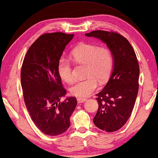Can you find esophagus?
<instances>
[{"mask_svg":"<svg viewBox=\"0 0 158 158\" xmlns=\"http://www.w3.org/2000/svg\"><path fill=\"white\" fill-rule=\"evenodd\" d=\"M77 103H83V102L86 101L87 99L85 98H77Z\"/></svg>","mask_w":158,"mask_h":158,"instance_id":"34e87169","label":"esophagus"}]
</instances>
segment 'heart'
Listing matches in <instances>:
<instances>
[{"label":"heart","mask_w":158,"mask_h":158,"mask_svg":"<svg viewBox=\"0 0 158 158\" xmlns=\"http://www.w3.org/2000/svg\"><path fill=\"white\" fill-rule=\"evenodd\" d=\"M71 57L74 62L87 65V76H89L77 81L71 88V92L76 97H87L98 87V82L96 77L102 82L110 76L114 64L112 52L108 48L99 47L94 44H81L73 49ZM57 69L58 73L64 81L67 83L73 82L70 60L61 57Z\"/></svg>","instance_id":"1"}]
</instances>
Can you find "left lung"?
Listing matches in <instances>:
<instances>
[{
	"mask_svg": "<svg viewBox=\"0 0 158 158\" xmlns=\"http://www.w3.org/2000/svg\"><path fill=\"white\" fill-rule=\"evenodd\" d=\"M85 35L101 40L112 52L113 70L106 86L96 94L98 109L93 121L102 131H117L131 117L139 90L136 54L128 40L117 32L95 30Z\"/></svg>",
	"mask_w": 158,
	"mask_h": 158,
	"instance_id": "8db88e82",
	"label": "left lung"
}]
</instances>
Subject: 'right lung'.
<instances>
[{
    "label": "right lung",
    "mask_w": 158,
    "mask_h": 158,
    "mask_svg": "<svg viewBox=\"0 0 158 158\" xmlns=\"http://www.w3.org/2000/svg\"><path fill=\"white\" fill-rule=\"evenodd\" d=\"M74 35L62 32L41 35L27 51L21 71L25 103L33 122L47 135L56 136L70 126V117L77 105L66 94L58 73V62Z\"/></svg>",
    "instance_id": "add662e5"
}]
</instances>
